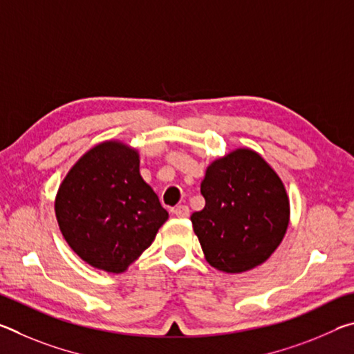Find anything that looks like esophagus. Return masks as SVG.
Wrapping results in <instances>:
<instances>
[{"label":"esophagus","mask_w":354,"mask_h":354,"mask_svg":"<svg viewBox=\"0 0 354 354\" xmlns=\"http://www.w3.org/2000/svg\"><path fill=\"white\" fill-rule=\"evenodd\" d=\"M175 215H176L178 218H185V217H189V207H187V206H184V205L178 206V207L175 209Z\"/></svg>","instance_id":"obj_1"}]
</instances>
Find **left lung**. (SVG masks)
<instances>
[{
    "mask_svg": "<svg viewBox=\"0 0 354 354\" xmlns=\"http://www.w3.org/2000/svg\"><path fill=\"white\" fill-rule=\"evenodd\" d=\"M206 206L192 225L207 263L243 273L266 262L286 236L290 201L272 165L251 148H236L207 165Z\"/></svg>",
    "mask_w": 354,
    "mask_h": 354,
    "instance_id": "obj_1",
    "label": "left lung"
}]
</instances>
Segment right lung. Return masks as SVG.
Returning <instances> with one entry per match:
<instances>
[{
	"label": "right lung",
	"instance_id": "add662e5",
	"mask_svg": "<svg viewBox=\"0 0 354 354\" xmlns=\"http://www.w3.org/2000/svg\"><path fill=\"white\" fill-rule=\"evenodd\" d=\"M55 212L65 242L84 262L123 273L169 220L140 175V156L122 140L84 153L59 185Z\"/></svg>",
	"mask_w": 354,
	"mask_h": 354
}]
</instances>
